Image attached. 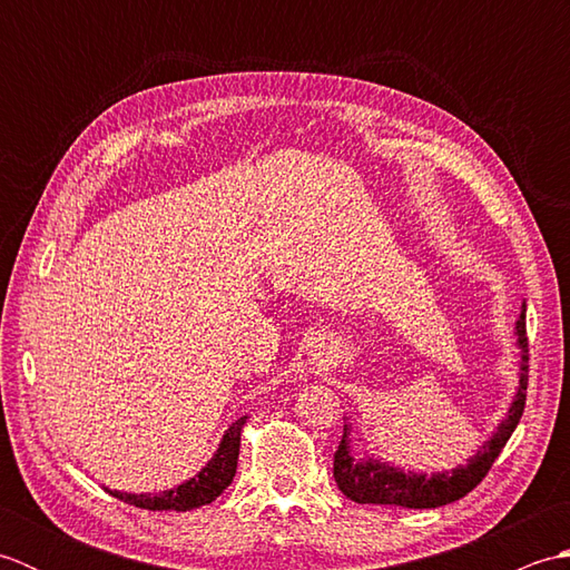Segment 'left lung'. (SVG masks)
<instances>
[{"label":"left lung","mask_w":570,"mask_h":570,"mask_svg":"<svg viewBox=\"0 0 570 570\" xmlns=\"http://www.w3.org/2000/svg\"><path fill=\"white\" fill-rule=\"evenodd\" d=\"M519 347H522V380L510 414L502 421L498 433L492 435L488 445L470 460L465 468L453 472H439V475H404L394 468L374 463V460H355L350 453L347 433L333 455V478L337 488L347 500L357 504H396L411 507V510H429L465 498L470 490H475L490 472L492 463L502 453V448L510 441L519 419L524 414L527 404V380H529V337H527V318L524 313L517 321ZM347 431V429H345Z\"/></svg>","instance_id":"obj_1"}]
</instances>
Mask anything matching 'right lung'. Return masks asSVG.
I'll use <instances>...</instances> for the list:
<instances>
[{
	"label": "right lung",
	"instance_id": "1",
	"mask_svg": "<svg viewBox=\"0 0 570 570\" xmlns=\"http://www.w3.org/2000/svg\"><path fill=\"white\" fill-rule=\"evenodd\" d=\"M245 423L247 419H239L227 429L225 439L220 448H217V453L213 455L210 463L205 465L196 478L184 482V485L166 490L161 494H127L117 490H110V494L127 504L139 507V510H151V512H186V510H196V507H203V504H210L215 498H220L235 478L237 458H239V435H242V429H245Z\"/></svg>",
	"mask_w": 570,
	"mask_h": 570
}]
</instances>
